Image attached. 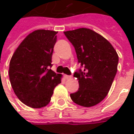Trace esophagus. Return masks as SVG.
<instances>
[{"label": "esophagus", "instance_id": "obj_1", "mask_svg": "<svg viewBox=\"0 0 134 134\" xmlns=\"http://www.w3.org/2000/svg\"><path fill=\"white\" fill-rule=\"evenodd\" d=\"M64 77L65 80H69V79L71 78V76L67 75H64Z\"/></svg>", "mask_w": 134, "mask_h": 134}]
</instances>
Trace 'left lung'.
Returning <instances> with one entry per match:
<instances>
[{
    "label": "left lung",
    "mask_w": 134,
    "mask_h": 134,
    "mask_svg": "<svg viewBox=\"0 0 134 134\" xmlns=\"http://www.w3.org/2000/svg\"><path fill=\"white\" fill-rule=\"evenodd\" d=\"M64 34L75 47L78 62L83 67L74 74L79 89L70 94L71 99L81 106L96 105L110 89L117 72L118 54L109 41L90 29L80 28Z\"/></svg>",
    "instance_id": "obj_1"
}]
</instances>
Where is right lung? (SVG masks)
I'll return each instance as SVG.
<instances>
[{
	"label": "right lung",
	"instance_id": "add662e5",
	"mask_svg": "<svg viewBox=\"0 0 134 134\" xmlns=\"http://www.w3.org/2000/svg\"><path fill=\"white\" fill-rule=\"evenodd\" d=\"M57 31L39 29L29 34L13 53L9 64V79L18 98L27 106L39 108L51 100L54 87L61 83L52 57Z\"/></svg>",
	"mask_w": 134,
	"mask_h": 134
}]
</instances>
